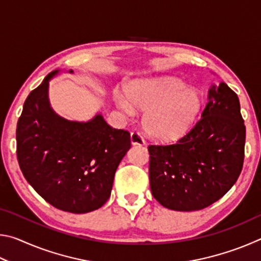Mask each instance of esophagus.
<instances>
[{"label":"esophagus","instance_id":"1","mask_svg":"<svg viewBox=\"0 0 261 261\" xmlns=\"http://www.w3.org/2000/svg\"><path fill=\"white\" fill-rule=\"evenodd\" d=\"M131 143L132 145H145V139L139 132L134 131L131 134Z\"/></svg>","mask_w":261,"mask_h":261}]
</instances>
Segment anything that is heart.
<instances>
[{"label": "heart", "mask_w": 261, "mask_h": 261, "mask_svg": "<svg viewBox=\"0 0 261 261\" xmlns=\"http://www.w3.org/2000/svg\"><path fill=\"white\" fill-rule=\"evenodd\" d=\"M126 96L115 100L123 112L132 116L135 109L145 112L143 124L154 139L170 141L187 135L196 124L202 109V95L175 78L135 81L126 86Z\"/></svg>", "instance_id": "obj_1"}]
</instances>
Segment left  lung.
Here are the masks:
<instances>
[{"instance_id": "left-lung-1", "label": "left lung", "mask_w": 261, "mask_h": 261, "mask_svg": "<svg viewBox=\"0 0 261 261\" xmlns=\"http://www.w3.org/2000/svg\"><path fill=\"white\" fill-rule=\"evenodd\" d=\"M208 99L200 120L177 143L148 146L151 191L166 208H206L241 175L245 125L240 100L224 83L211 88Z\"/></svg>"}]
</instances>
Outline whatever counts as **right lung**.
I'll return each mask as SVG.
<instances>
[{"label": "right lung", "instance_id": "right-lung-1", "mask_svg": "<svg viewBox=\"0 0 261 261\" xmlns=\"http://www.w3.org/2000/svg\"><path fill=\"white\" fill-rule=\"evenodd\" d=\"M50 72L26 98L17 123V160L21 173L47 202L82 214L109 199L115 171L131 147L130 132L115 129L101 115L71 122L48 101Z\"/></svg>", "mask_w": 261, "mask_h": 261}]
</instances>
